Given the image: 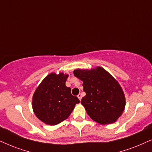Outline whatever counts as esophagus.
Returning <instances> with one entry per match:
<instances>
[{"label":"esophagus","instance_id":"obj_1","mask_svg":"<svg viewBox=\"0 0 152 152\" xmlns=\"http://www.w3.org/2000/svg\"><path fill=\"white\" fill-rule=\"evenodd\" d=\"M77 97L78 98V99H79V100L80 101V100H81V99H82V95L80 94H78Z\"/></svg>","mask_w":152,"mask_h":152}]
</instances>
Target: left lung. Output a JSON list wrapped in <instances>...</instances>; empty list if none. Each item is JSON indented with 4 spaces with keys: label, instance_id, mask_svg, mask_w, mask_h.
<instances>
[{
    "label": "left lung",
    "instance_id": "8db88e82",
    "mask_svg": "<svg viewBox=\"0 0 152 152\" xmlns=\"http://www.w3.org/2000/svg\"><path fill=\"white\" fill-rule=\"evenodd\" d=\"M74 74L83 82L86 95L82 98L81 104L90 118L101 124L116 122L126 105L124 93L117 80L101 66L77 69Z\"/></svg>",
    "mask_w": 152,
    "mask_h": 152
}]
</instances>
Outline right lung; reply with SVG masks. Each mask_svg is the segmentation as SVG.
<instances>
[{
  "label": "right lung",
  "mask_w": 152,
  "mask_h": 152,
  "mask_svg": "<svg viewBox=\"0 0 152 152\" xmlns=\"http://www.w3.org/2000/svg\"><path fill=\"white\" fill-rule=\"evenodd\" d=\"M69 75L52 72L46 76L32 96L33 112L46 124L56 125L65 120L80 101L71 94L65 83Z\"/></svg>",
  "instance_id": "add662e5"
}]
</instances>
